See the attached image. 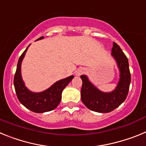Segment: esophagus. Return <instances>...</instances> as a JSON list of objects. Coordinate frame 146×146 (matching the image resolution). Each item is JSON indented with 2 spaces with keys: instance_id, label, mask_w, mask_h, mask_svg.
Listing matches in <instances>:
<instances>
[{
  "instance_id": "obj_1",
  "label": "esophagus",
  "mask_w": 146,
  "mask_h": 146,
  "mask_svg": "<svg viewBox=\"0 0 146 146\" xmlns=\"http://www.w3.org/2000/svg\"><path fill=\"white\" fill-rule=\"evenodd\" d=\"M85 72H86V70L84 69H82V68H80L77 70H76L75 72V74L77 76H80L81 74H84Z\"/></svg>"
}]
</instances>
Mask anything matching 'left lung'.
I'll list each match as a JSON object with an SVG mask.
<instances>
[{"instance_id": "1", "label": "left lung", "mask_w": 146, "mask_h": 146, "mask_svg": "<svg viewBox=\"0 0 146 146\" xmlns=\"http://www.w3.org/2000/svg\"><path fill=\"white\" fill-rule=\"evenodd\" d=\"M111 55L116 61L120 72L119 81L113 91L102 92L89 81L87 76H80L82 80L81 99L82 103L92 111L110 113L119 107L128 95L131 82L128 58L115 42H113Z\"/></svg>"}]
</instances>
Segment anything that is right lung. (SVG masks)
I'll list each match as a JSON object with an SVG mask.
<instances>
[{
    "mask_svg": "<svg viewBox=\"0 0 146 146\" xmlns=\"http://www.w3.org/2000/svg\"><path fill=\"white\" fill-rule=\"evenodd\" d=\"M42 38H44V36L40 37L37 40ZM29 46L23 52L17 63L14 78V86L17 96L23 105L34 113H42L51 111L58 107L61 100L62 91L74 78V76H69L65 79L57 81L42 92L34 93L28 90L22 78L21 64Z\"/></svg>",
    "mask_w": 146,
    "mask_h": 146,
    "instance_id": "add662e5",
    "label": "right lung"
}]
</instances>
